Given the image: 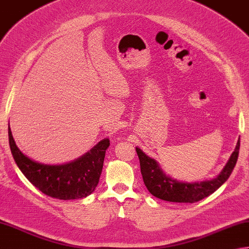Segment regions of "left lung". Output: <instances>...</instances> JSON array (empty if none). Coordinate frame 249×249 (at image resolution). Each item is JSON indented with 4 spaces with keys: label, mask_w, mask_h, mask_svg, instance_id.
I'll return each mask as SVG.
<instances>
[{
    "label": "left lung",
    "mask_w": 249,
    "mask_h": 249,
    "mask_svg": "<svg viewBox=\"0 0 249 249\" xmlns=\"http://www.w3.org/2000/svg\"><path fill=\"white\" fill-rule=\"evenodd\" d=\"M135 149L140 159L141 173L144 184L151 195L163 201L195 203L212 195L229 178L237 161L240 139L237 141L234 151L216 178L196 182L179 181L172 178L164 173L155 159L147 156L139 147Z\"/></svg>",
    "instance_id": "obj_1"
}]
</instances>
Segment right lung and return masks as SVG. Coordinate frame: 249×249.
Returning <instances> with one entry per match:
<instances>
[{
    "label": "right lung",
    "instance_id": "obj_1",
    "mask_svg": "<svg viewBox=\"0 0 249 249\" xmlns=\"http://www.w3.org/2000/svg\"><path fill=\"white\" fill-rule=\"evenodd\" d=\"M9 147L14 160L31 184L43 194L60 200L83 199L99 184L109 140L104 139L79 158L63 164H45L21 153L8 124Z\"/></svg>",
    "mask_w": 249,
    "mask_h": 249
}]
</instances>
